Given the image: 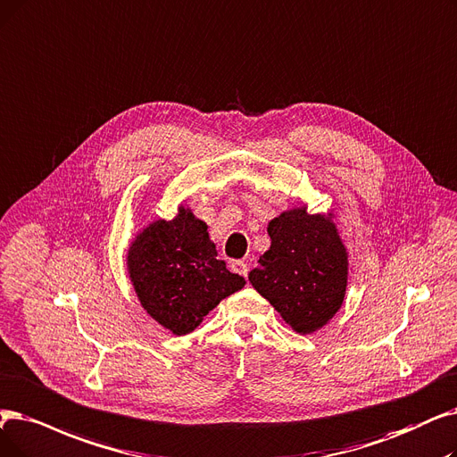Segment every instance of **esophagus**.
Here are the masks:
<instances>
[{"label":"esophagus","mask_w":457,"mask_h":457,"mask_svg":"<svg viewBox=\"0 0 457 457\" xmlns=\"http://www.w3.org/2000/svg\"><path fill=\"white\" fill-rule=\"evenodd\" d=\"M231 270L246 278L248 276V263L246 262H233L231 263Z\"/></svg>","instance_id":"obj_1"}]
</instances>
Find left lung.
<instances>
[{
    "instance_id": "8db88e82",
    "label": "left lung",
    "mask_w": 457,
    "mask_h": 457,
    "mask_svg": "<svg viewBox=\"0 0 457 457\" xmlns=\"http://www.w3.org/2000/svg\"><path fill=\"white\" fill-rule=\"evenodd\" d=\"M267 231L270 248L248 280L293 330L312 334L344 303L347 255L340 235L323 216L304 209L282 212Z\"/></svg>"
}]
</instances>
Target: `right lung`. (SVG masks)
Wrapping results in <instances>:
<instances>
[{
	"label": "right lung",
	"instance_id": "right-lung-1",
	"mask_svg": "<svg viewBox=\"0 0 457 457\" xmlns=\"http://www.w3.org/2000/svg\"><path fill=\"white\" fill-rule=\"evenodd\" d=\"M129 274L147 313L177 336L192 332L218 303L246 284L216 260L207 226L187 209L136 237Z\"/></svg>",
	"mask_w": 457,
	"mask_h": 457
}]
</instances>
